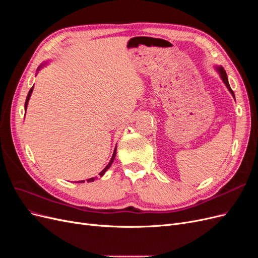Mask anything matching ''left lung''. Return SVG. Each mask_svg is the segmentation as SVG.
I'll list each match as a JSON object with an SVG mask.
<instances>
[{
  "label": "left lung",
  "mask_w": 258,
  "mask_h": 258,
  "mask_svg": "<svg viewBox=\"0 0 258 258\" xmlns=\"http://www.w3.org/2000/svg\"><path fill=\"white\" fill-rule=\"evenodd\" d=\"M218 71H220V73H221V77L223 79V81H224V83L226 84V86H227V88L230 90V92L232 93V96L235 97V95H233V91L231 90V88H230V86H229V83H228V79H227V74H226V72H225V70H224V68H218Z\"/></svg>",
  "instance_id": "1"
}]
</instances>
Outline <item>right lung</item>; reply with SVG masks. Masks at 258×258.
I'll list each match as a JSON object with an SVG mask.
<instances>
[{"label":"right lung","instance_id":"1","mask_svg":"<svg viewBox=\"0 0 258 258\" xmlns=\"http://www.w3.org/2000/svg\"><path fill=\"white\" fill-rule=\"evenodd\" d=\"M32 90H33V87L32 88H31L30 89V91H29V93H28V96H27V99H26V103H25V107L27 108V105H28V102H29V99H30V96H31V93H32ZM115 156H116V148H115V150H114V153H113V156H112V158H111V160H110V162H108V165L102 170V171H101V172H100V175L101 176H102L103 174H104V172H105V171L108 169V168H110L111 167V165H112V162L114 161V159H115ZM92 181H95V178H93V177H91V178H89V179H87V182H92ZM81 183H84V181H81Z\"/></svg>","mask_w":258,"mask_h":258}]
</instances>
